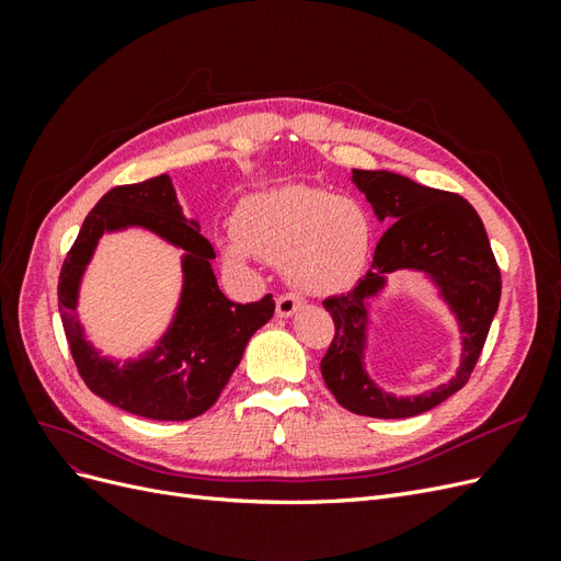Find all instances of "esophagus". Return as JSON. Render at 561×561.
I'll return each instance as SVG.
<instances>
[{
	"instance_id": "obj_1",
	"label": "esophagus",
	"mask_w": 561,
	"mask_h": 561,
	"mask_svg": "<svg viewBox=\"0 0 561 561\" xmlns=\"http://www.w3.org/2000/svg\"><path fill=\"white\" fill-rule=\"evenodd\" d=\"M299 307H301V299H299L297 295H293V293H283V295H278V299H276V313H278L280 318L293 316Z\"/></svg>"
}]
</instances>
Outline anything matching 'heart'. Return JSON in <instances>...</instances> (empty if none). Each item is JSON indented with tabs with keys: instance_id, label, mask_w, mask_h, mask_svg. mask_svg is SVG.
<instances>
[{
	"instance_id": "b5f03b06",
	"label": "heart",
	"mask_w": 561,
	"mask_h": 561,
	"mask_svg": "<svg viewBox=\"0 0 561 561\" xmlns=\"http://www.w3.org/2000/svg\"><path fill=\"white\" fill-rule=\"evenodd\" d=\"M236 236L225 243L231 262L260 254L280 264L297 290L325 295L358 278L375 245L365 206L320 186L293 184L248 196L236 210Z\"/></svg>"
}]
</instances>
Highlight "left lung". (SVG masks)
I'll list each match as a JSON object with an SVG mask.
<instances>
[{"instance_id":"8db88e82","label":"left lung","mask_w":561,"mask_h":561,"mask_svg":"<svg viewBox=\"0 0 561 561\" xmlns=\"http://www.w3.org/2000/svg\"><path fill=\"white\" fill-rule=\"evenodd\" d=\"M353 182L371 203L375 215L390 227L377 243L369 271L353 290L322 301L334 320V336L322 355L320 371L336 402L353 414L416 416L445 402L470 379L499 311L501 271L482 219L463 196L388 171H353ZM400 267L426 273L465 332L462 367L457 377L414 399L383 394L368 379L362 363L368 324L366 299L376 296L385 286V276Z\"/></svg>"}]
</instances>
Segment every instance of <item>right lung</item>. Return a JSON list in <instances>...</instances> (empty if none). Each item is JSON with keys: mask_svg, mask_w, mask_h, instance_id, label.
<instances>
[{"mask_svg": "<svg viewBox=\"0 0 561 561\" xmlns=\"http://www.w3.org/2000/svg\"><path fill=\"white\" fill-rule=\"evenodd\" d=\"M142 226L185 250L183 295L172 328L142 359H103L82 336L76 316L80 276L99 236ZM215 250L182 215L168 175L114 186L83 219L58 280V309L81 379L118 410L154 421H186L208 412L239 367L250 336L274 316V297L236 304L217 287Z\"/></svg>", "mask_w": 561, "mask_h": 561, "instance_id": "1", "label": "right lung"}]
</instances>
